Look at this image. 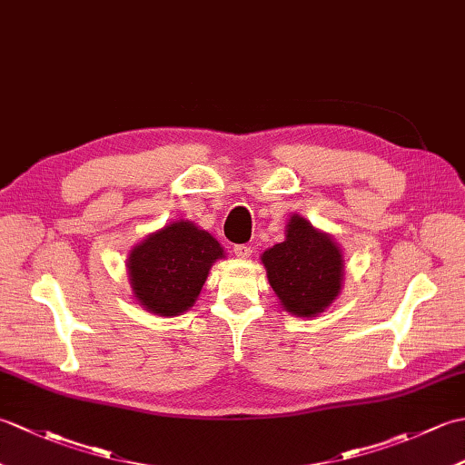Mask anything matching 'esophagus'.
Wrapping results in <instances>:
<instances>
[{
	"mask_svg": "<svg viewBox=\"0 0 465 465\" xmlns=\"http://www.w3.org/2000/svg\"><path fill=\"white\" fill-rule=\"evenodd\" d=\"M252 252H253V250H252V245H245V243H240V245H235V248H233V253L238 255L240 260L250 258Z\"/></svg>",
	"mask_w": 465,
	"mask_h": 465,
	"instance_id": "esophagus-1",
	"label": "esophagus"
}]
</instances>
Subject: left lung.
Masks as SVG:
<instances>
[{"label": "left lung", "instance_id": "left-lung-1", "mask_svg": "<svg viewBox=\"0 0 465 465\" xmlns=\"http://www.w3.org/2000/svg\"><path fill=\"white\" fill-rule=\"evenodd\" d=\"M270 285L282 308L298 318H315L341 292L343 255L330 233L293 213L285 240L262 253Z\"/></svg>", "mask_w": 465, "mask_h": 465}]
</instances>
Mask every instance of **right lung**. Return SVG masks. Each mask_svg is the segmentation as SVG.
I'll list each match as a JSON object with an SVG mask.
<instances>
[{
	"label": "right lung",
	"mask_w": 465,
	"mask_h": 465,
	"mask_svg": "<svg viewBox=\"0 0 465 465\" xmlns=\"http://www.w3.org/2000/svg\"><path fill=\"white\" fill-rule=\"evenodd\" d=\"M225 258L213 235L190 220H177L137 243L127 258L134 298L163 318L182 315L195 303L212 265Z\"/></svg>",
	"instance_id": "right-lung-1"
}]
</instances>
